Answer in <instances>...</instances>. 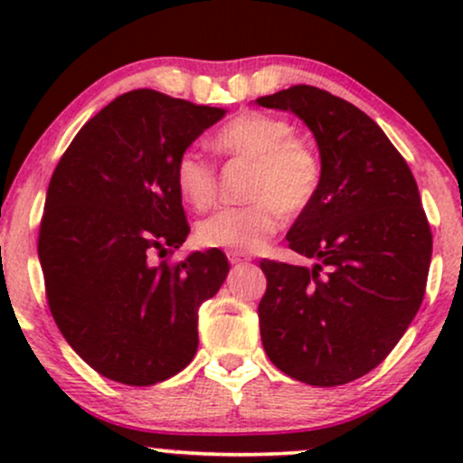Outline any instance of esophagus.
<instances>
[{
	"instance_id": "esophagus-1",
	"label": "esophagus",
	"mask_w": 463,
	"mask_h": 463,
	"mask_svg": "<svg viewBox=\"0 0 463 463\" xmlns=\"http://www.w3.org/2000/svg\"><path fill=\"white\" fill-rule=\"evenodd\" d=\"M228 261H231V265H243V263H248V259H243L241 254L228 252Z\"/></svg>"
}]
</instances>
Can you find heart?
<instances>
[{
    "label": "heart",
    "instance_id": "obj_1",
    "mask_svg": "<svg viewBox=\"0 0 463 463\" xmlns=\"http://www.w3.org/2000/svg\"><path fill=\"white\" fill-rule=\"evenodd\" d=\"M213 143L228 156L254 161L246 191L250 202L202 220L195 237L200 246L254 254L276 235L283 224V211L296 215L316 198L320 161L311 147L296 139L289 121L268 113L235 117L217 130ZM174 180L191 209L206 211L217 198L215 165L194 147L178 156Z\"/></svg>",
    "mask_w": 463,
    "mask_h": 463
}]
</instances>
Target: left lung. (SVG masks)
<instances>
[{"label": "left lung", "instance_id": "obj_1", "mask_svg": "<svg viewBox=\"0 0 463 463\" xmlns=\"http://www.w3.org/2000/svg\"><path fill=\"white\" fill-rule=\"evenodd\" d=\"M291 110L320 147V187L287 232L313 268L263 259L259 324L280 372L350 383L383 361L422 305L433 237L411 169L364 110L309 84L257 99Z\"/></svg>", "mask_w": 463, "mask_h": 463}]
</instances>
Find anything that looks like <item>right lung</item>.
Instances as JSON below:
<instances>
[{
	"label": "right lung",
	"instance_id": "right-lung-1",
	"mask_svg": "<svg viewBox=\"0 0 463 463\" xmlns=\"http://www.w3.org/2000/svg\"><path fill=\"white\" fill-rule=\"evenodd\" d=\"M224 115L128 91L80 128L52 174L39 231L47 305L69 346L106 379L161 383L198 350V309L226 280V254L152 257L187 239L174 167Z\"/></svg>",
	"mask_w": 463,
	"mask_h": 463
}]
</instances>
